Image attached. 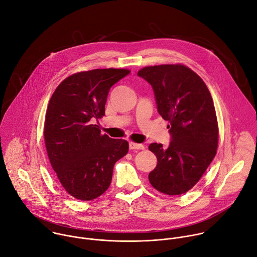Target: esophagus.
Listing matches in <instances>:
<instances>
[{"instance_id":"esophagus-1","label":"esophagus","mask_w":257,"mask_h":257,"mask_svg":"<svg viewBox=\"0 0 257 257\" xmlns=\"http://www.w3.org/2000/svg\"><path fill=\"white\" fill-rule=\"evenodd\" d=\"M129 149L130 150H143L144 145L139 144V143H135V142H129Z\"/></svg>"}]
</instances>
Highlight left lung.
Masks as SVG:
<instances>
[{
	"mask_svg": "<svg viewBox=\"0 0 257 257\" xmlns=\"http://www.w3.org/2000/svg\"><path fill=\"white\" fill-rule=\"evenodd\" d=\"M137 75L152 85L158 112L170 123L168 148L161 143L149 146L158 159L149 180L162 193L183 194L200 180L216 154L218 127L212 97L203 80L184 65L144 67Z\"/></svg>",
	"mask_w": 257,
	"mask_h": 257,
	"instance_id": "obj_1",
	"label": "left lung"
}]
</instances>
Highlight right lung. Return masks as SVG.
<instances>
[{
  "label": "right lung",
  "mask_w": 257,
  "mask_h": 257,
  "mask_svg": "<svg viewBox=\"0 0 257 257\" xmlns=\"http://www.w3.org/2000/svg\"><path fill=\"white\" fill-rule=\"evenodd\" d=\"M130 73L127 69H94L75 73L53 93L45 120L50 163L64 189L80 200L100 196L111 184L117 161L129 144L101 134L94 124L104 116L111 87Z\"/></svg>",
  "instance_id": "1"
}]
</instances>
